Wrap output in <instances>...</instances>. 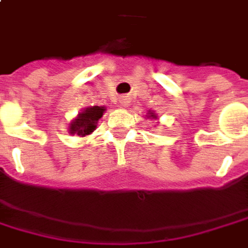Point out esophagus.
Here are the masks:
<instances>
[{"instance_id": "1", "label": "esophagus", "mask_w": 248, "mask_h": 248, "mask_svg": "<svg viewBox=\"0 0 248 248\" xmlns=\"http://www.w3.org/2000/svg\"><path fill=\"white\" fill-rule=\"evenodd\" d=\"M121 107H127L129 106V98L127 97H121Z\"/></svg>"}]
</instances>
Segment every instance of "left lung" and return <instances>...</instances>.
Instances as JSON below:
<instances>
[{
    "instance_id": "8db88e82",
    "label": "left lung",
    "mask_w": 248,
    "mask_h": 248,
    "mask_svg": "<svg viewBox=\"0 0 248 248\" xmlns=\"http://www.w3.org/2000/svg\"><path fill=\"white\" fill-rule=\"evenodd\" d=\"M148 114H150V118H156L155 112H148Z\"/></svg>"
}]
</instances>
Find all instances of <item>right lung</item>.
Masks as SVG:
<instances>
[{
    "mask_svg": "<svg viewBox=\"0 0 248 248\" xmlns=\"http://www.w3.org/2000/svg\"><path fill=\"white\" fill-rule=\"evenodd\" d=\"M104 111H106V107H98V106L88 107L71 122L70 133L81 136V137L89 136L90 133H93V130L96 129L98 119L103 116Z\"/></svg>",
    "mask_w": 248,
    "mask_h": 248,
    "instance_id": "1",
    "label": "right lung"
}]
</instances>
